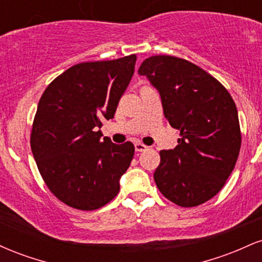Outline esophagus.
Listing matches in <instances>:
<instances>
[{"mask_svg":"<svg viewBox=\"0 0 262 262\" xmlns=\"http://www.w3.org/2000/svg\"><path fill=\"white\" fill-rule=\"evenodd\" d=\"M134 146H135V151H145V150L148 149V146L144 145V144L141 143H135Z\"/></svg>","mask_w":262,"mask_h":262,"instance_id":"obj_1","label":"esophagus"}]
</instances>
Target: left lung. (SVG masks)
Returning <instances> with one entry per match:
<instances>
[{
    "mask_svg": "<svg viewBox=\"0 0 262 262\" xmlns=\"http://www.w3.org/2000/svg\"><path fill=\"white\" fill-rule=\"evenodd\" d=\"M138 74L158 90L165 117L180 130L176 148L160 151L154 172L159 191L181 207L207 202L223 188L242 146L230 93L200 66L176 56H150Z\"/></svg>",
    "mask_w": 262,
    "mask_h": 262,
    "instance_id": "1",
    "label": "left lung"
}]
</instances>
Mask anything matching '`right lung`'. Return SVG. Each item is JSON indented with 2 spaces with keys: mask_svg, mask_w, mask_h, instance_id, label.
<instances>
[{
  "mask_svg": "<svg viewBox=\"0 0 262 262\" xmlns=\"http://www.w3.org/2000/svg\"><path fill=\"white\" fill-rule=\"evenodd\" d=\"M137 56L80 62L45 89L33 121L31 148L45 185L80 210L103 207L119 192L134 156L130 141L101 139L134 74Z\"/></svg>",
  "mask_w": 262,
  "mask_h": 262,
  "instance_id": "obj_1",
  "label": "right lung"
}]
</instances>
